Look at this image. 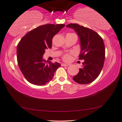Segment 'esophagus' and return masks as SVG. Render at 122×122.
I'll return each instance as SVG.
<instances>
[{"label":"esophagus","instance_id":"obj_1","mask_svg":"<svg viewBox=\"0 0 122 122\" xmlns=\"http://www.w3.org/2000/svg\"><path fill=\"white\" fill-rule=\"evenodd\" d=\"M61 65L62 66H69V64H64V63H62L61 64Z\"/></svg>","mask_w":122,"mask_h":122}]
</instances>
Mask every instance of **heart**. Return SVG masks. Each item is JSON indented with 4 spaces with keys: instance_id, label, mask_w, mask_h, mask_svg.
<instances>
[{
    "instance_id": "1",
    "label": "heart",
    "mask_w": 122,
    "mask_h": 122,
    "mask_svg": "<svg viewBox=\"0 0 122 122\" xmlns=\"http://www.w3.org/2000/svg\"><path fill=\"white\" fill-rule=\"evenodd\" d=\"M71 56L69 54H65L63 56V59L64 61H69L71 59Z\"/></svg>"
}]
</instances>
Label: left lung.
<instances>
[{
	"label": "left lung",
	"mask_w": 122,
	"mask_h": 122,
	"mask_svg": "<svg viewBox=\"0 0 122 122\" xmlns=\"http://www.w3.org/2000/svg\"><path fill=\"white\" fill-rule=\"evenodd\" d=\"M66 27L74 29L79 36L81 47L79 59L85 60L73 80L82 85L91 83L99 76L104 66L105 50L103 39L95 31L78 24H69Z\"/></svg>",
	"instance_id": "1"
}]
</instances>
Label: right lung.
<instances>
[{
    "label": "right lung",
    "instance_id": "add662e5",
    "mask_svg": "<svg viewBox=\"0 0 122 122\" xmlns=\"http://www.w3.org/2000/svg\"><path fill=\"white\" fill-rule=\"evenodd\" d=\"M65 24H47L31 30L22 37L17 47L18 66L28 81L37 86L45 85L52 79L56 70L61 66L42 59L45 50L52 47L53 36Z\"/></svg>",
    "mask_w": 122,
    "mask_h": 122
}]
</instances>
